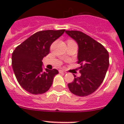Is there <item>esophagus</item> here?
Listing matches in <instances>:
<instances>
[{"mask_svg":"<svg viewBox=\"0 0 124 124\" xmlns=\"http://www.w3.org/2000/svg\"><path fill=\"white\" fill-rule=\"evenodd\" d=\"M59 73L61 74H66V72L64 71H63V70H59Z\"/></svg>","mask_w":124,"mask_h":124,"instance_id":"1","label":"esophagus"}]
</instances>
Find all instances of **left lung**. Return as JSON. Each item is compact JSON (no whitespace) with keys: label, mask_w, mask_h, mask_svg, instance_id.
<instances>
[{"label":"left lung","mask_w":124,"mask_h":124,"mask_svg":"<svg viewBox=\"0 0 124 124\" xmlns=\"http://www.w3.org/2000/svg\"><path fill=\"white\" fill-rule=\"evenodd\" d=\"M78 46V61L80 65L78 70L81 76L74 75L73 82L68 87L73 94L86 96L94 92L100 87L106 77L109 68V53L95 40L78 31H66Z\"/></svg>","instance_id":"obj_1"}]
</instances>
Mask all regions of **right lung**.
I'll return each mask as SVG.
<instances>
[{"mask_svg":"<svg viewBox=\"0 0 124 124\" xmlns=\"http://www.w3.org/2000/svg\"><path fill=\"white\" fill-rule=\"evenodd\" d=\"M65 30L37 32L16 47L12 53V67L20 86L34 94L49 89L58 70H43V58L50 52V46Z\"/></svg>","mask_w":124,"mask_h":124,"instance_id":"obj_1","label":"right lung"}]
</instances>
